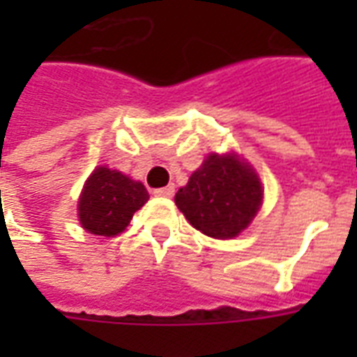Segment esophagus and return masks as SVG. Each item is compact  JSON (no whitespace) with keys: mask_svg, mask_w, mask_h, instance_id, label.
I'll return each instance as SVG.
<instances>
[{"mask_svg":"<svg viewBox=\"0 0 357 357\" xmlns=\"http://www.w3.org/2000/svg\"><path fill=\"white\" fill-rule=\"evenodd\" d=\"M153 193H155V197H160V199H170V197H174V193H176V187L174 185L160 187V189H155Z\"/></svg>","mask_w":357,"mask_h":357,"instance_id":"obj_1","label":"esophagus"}]
</instances>
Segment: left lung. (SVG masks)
I'll list each match as a JSON object with an SVG mask.
<instances>
[{
	"mask_svg": "<svg viewBox=\"0 0 357 357\" xmlns=\"http://www.w3.org/2000/svg\"><path fill=\"white\" fill-rule=\"evenodd\" d=\"M262 199L258 174L235 153H210L176 193L187 222L214 239H233L247 229Z\"/></svg>",
	"mask_w": 357,
	"mask_h": 357,
	"instance_id": "obj_1",
	"label": "left lung"
}]
</instances>
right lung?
<instances>
[{
  "label": "right lung",
  "mask_w": 357,
  "mask_h": 357,
  "mask_svg": "<svg viewBox=\"0 0 357 357\" xmlns=\"http://www.w3.org/2000/svg\"><path fill=\"white\" fill-rule=\"evenodd\" d=\"M147 201L149 193L141 181L107 166H97L82 189L78 218L86 231L114 237L124 231L133 214Z\"/></svg>",
  "instance_id": "add662e5"
}]
</instances>
